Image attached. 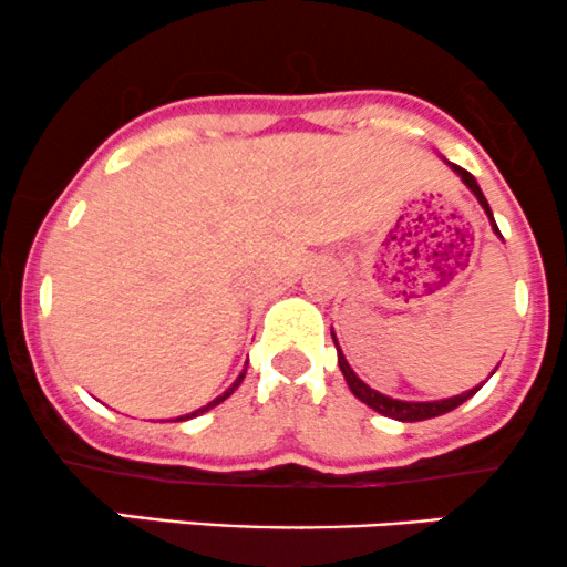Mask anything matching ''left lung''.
Returning a JSON list of instances; mask_svg holds the SVG:
<instances>
[{
  "label": "left lung",
  "instance_id": "obj_1",
  "mask_svg": "<svg viewBox=\"0 0 567 567\" xmlns=\"http://www.w3.org/2000/svg\"><path fill=\"white\" fill-rule=\"evenodd\" d=\"M450 168H453L455 174L461 176V182L466 184L468 189H472L474 198L480 200L482 208H485V214H487V219H489V227H493V230L501 235L498 225H495V219H493V212H489L485 195H482L480 184H476L474 176L468 174L466 168H461V165H455V163H450ZM332 340H334V346H337L334 332H332ZM337 364H340L342 374H346V383H348V388H351V391H353L355 399H361V402H364L367 406H372V410L380 412V415L393 417V421H402V423H417V421H429V417L444 415V412L455 410V406H461L463 402H466V399H472L474 393L480 391V385H476V388H472V391L461 393V396L442 399V402H402V399H391V396H385V393H378V391H374V388H369V385L364 383V380H361L359 374L353 372L351 364H348L346 355H342V351H340V346H337ZM495 369H498V367H495ZM495 369H493V372H495Z\"/></svg>",
  "mask_w": 567,
  "mask_h": 567
}]
</instances>
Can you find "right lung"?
<instances>
[{
    "instance_id": "right-lung-1",
    "label": "right lung",
    "mask_w": 567,
    "mask_h": 567,
    "mask_svg": "<svg viewBox=\"0 0 567 567\" xmlns=\"http://www.w3.org/2000/svg\"><path fill=\"white\" fill-rule=\"evenodd\" d=\"M244 374H246V372H240V374H238V380H235V383H233L230 388H227V391H225V393H221V396H216V399H214V402H208L206 406H200V410L189 412V415H182V417H176V421H189V417H198V415H203V412H208V410H212V406H216V404H221V402H225V399H227V396H230V393L235 391V388H238L240 383H244Z\"/></svg>"
}]
</instances>
